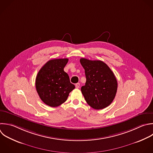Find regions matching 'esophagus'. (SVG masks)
I'll return each mask as SVG.
<instances>
[{
    "label": "esophagus",
    "instance_id": "obj_1",
    "mask_svg": "<svg viewBox=\"0 0 153 153\" xmlns=\"http://www.w3.org/2000/svg\"><path fill=\"white\" fill-rule=\"evenodd\" d=\"M79 86H80V84H79V83H76V84H75V87H76V88H79Z\"/></svg>",
    "mask_w": 153,
    "mask_h": 153
}]
</instances>
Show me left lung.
<instances>
[{
    "instance_id": "1",
    "label": "left lung",
    "mask_w": 153,
    "mask_h": 153,
    "mask_svg": "<svg viewBox=\"0 0 153 153\" xmlns=\"http://www.w3.org/2000/svg\"><path fill=\"white\" fill-rule=\"evenodd\" d=\"M80 63L86 77L85 84L81 89L85 100L95 109L105 108L112 102L117 90V81L113 72L100 60L81 58Z\"/></svg>"
}]
</instances>
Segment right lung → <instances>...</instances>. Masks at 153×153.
I'll return each instance as SVG.
<instances>
[{
	"label": "right lung",
	"instance_id": "1",
	"mask_svg": "<svg viewBox=\"0 0 153 153\" xmlns=\"http://www.w3.org/2000/svg\"><path fill=\"white\" fill-rule=\"evenodd\" d=\"M68 59H57L47 62L39 70L36 78V91L42 102L51 107L64 103L75 88L69 75L64 71Z\"/></svg>",
	"mask_w": 153,
	"mask_h": 153
}]
</instances>
